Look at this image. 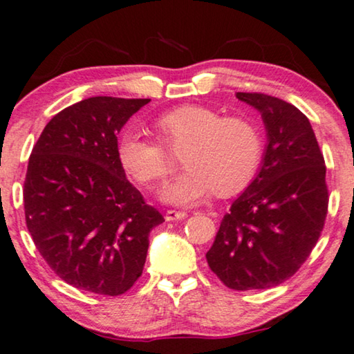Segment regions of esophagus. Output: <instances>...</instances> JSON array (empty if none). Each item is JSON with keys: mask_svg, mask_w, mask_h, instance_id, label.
Listing matches in <instances>:
<instances>
[{"mask_svg": "<svg viewBox=\"0 0 354 354\" xmlns=\"http://www.w3.org/2000/svg\"><path fill=\"white\" fill-rule=\"evenodd\" d=\"M187 212L183 211H174V209H171V211L166 212V220H169V222H172V220H182L187 217Z\"/></svg>", "mask_w": 354, "mask_h": 354, "instance_id": "1", "label": "esophagus"}]
</instances>
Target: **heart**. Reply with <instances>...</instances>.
<instances>
[{
    "label": "heart",
    "instance_id": "b5f03b06",
    "mask_svg": "<svg viewBox=\"0 0 354 354\" xmlns=\"http://www.w3.org/2000/svg\"><path fill=\"white\" fill-rule=\"evenodd\" d=\"M158 140L127 131L120 136L116 155L136 182H162L172 167L169 150L180 153L185 169L162 189L172 204L193 206L215 192L230 196L252 180L263 155L262 132L243 116H222L209 106L182 105L158 116Z\"/></svg>",
    "mask_w": 354,
    "mask_h": 354
}]
</instances>
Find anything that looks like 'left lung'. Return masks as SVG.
I'll list each match as a JSON object with an SVG mask.
<instances>
[{"label":"left lung","instance_id":"8db88e82","mask_svg":"<svg viewBox=\"0 0 354 354\" xmlns=\"http://www.w3.org/2000/svg\"><path fill=\"white\" fill-rule=\"evenodd\" d=\"M236 97L262 113L268 145L257 177L223 215L206 259L227 288L260 290L288 281L310 257L324 228L329 189L308 118L262 92Z\"/></svg>","mask_w":354,"mask_h":354}]
</instances>
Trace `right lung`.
<instances>
[{"instance_id":"right-lung-1","label":"right lung","mask_w":354,"mask_h":354,"mask_svg":"<svg viewBox=\"0 0 354 354\" xmlns=\"http://www.w3.org/2000/svg\"><path fill=\"white\" fill-rule=\"evenodd\" d=\"M150 99L89 97L41 132L24 182L25 222L41 257L76 289L121 295L140 278L148 233L165 222L126 178L118 134Z\"/></svg>"}]
</instances>
